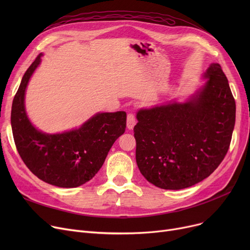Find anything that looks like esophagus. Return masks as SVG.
<instances>
[{
    "label": "esophagus",
    "instance_id": "34e87169",
    "mask_svg": "<svg viewBox=\"0 0 250 250\" xmlns=\"http://www.w3.org/2000/svg\"><path fill=\"white\" fill-rule=\"evenodd\" d=\"M137 124V120H136V116L133 113H129L127 114L126 117V126L128 129H133L134 126Z\"/></svg>",
    "mask_w": 250,
    "mask_h": 250
}]
</instances>
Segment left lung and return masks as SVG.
<instances>
[{
    "mask_svg": "<svg viewBox=\"0 0 250 250\" xmlns=\"http://www.w3.org/2000/svg\"><path fill=\"white\" fill-rule=\"evenodd\" d=\"M207 82L186 101H169L137 112L136 161L150 183L183 189L211 175L229 149L236 105L221 65L213 62Z\"/></svg>",
    "mask_w": 250,
    "mask_h": 250,
    "instance_id": "8db88e82",
    "label": "left lung"
}]
</instances>
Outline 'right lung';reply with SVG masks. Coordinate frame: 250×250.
Here are the masks:
<instances>
[{"label":"right lung","instance_id":"obj_1","mask_svg":"<svg viewBox=\"0 0 250 250\" xmlns=\"http://www.w3.org/2000/svg\"><path fill=\"white\" fill-rule=\"evenodd\" d=\"M42 56L39 54L25 72L13 100V137L23 162L39 179L59 188H78L102 167L113 143L125 133L126 113L97 112L79 127L62 133L36 128L25 109V93Z\"/></svg>","mask_w":250,"mask_h":250}]
</instances>
